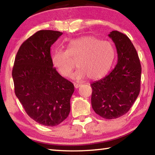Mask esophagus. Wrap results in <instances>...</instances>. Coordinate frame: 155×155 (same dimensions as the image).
<instances>
[{
	"instance_id": "1",
	"label": "esophagus",
	"mask_w": 155,
	"mask_h": 155,
	"mask_svg": "<svg viewBox=\"0 0 155 155\" xmlns=\"http://www.w3.org/2000/svg\"><path fill=\"white\" fill-rule=\"evenodd\" d=\"M74 87H75V88H78V87H79L80 86H81V84L74 83Z\"/></svg>"
}]
</instances>
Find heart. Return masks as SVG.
Segmentation results:
<instances>
[{"instance_id":"1","label":"heart","mask_w":155,"mask_h":155,"mask_svg":"<svg viewBox=\"0 0 155 155\" xmlns=\"http://www.w3.org/2000/svg\"><path fill=\"white\" fill-rule=\"evenodd\" d=\"M115 49L111 42L93 36H84L69 41L66 51L57 49L51 56L52 64L64 77H70L77 61V79L95 80L105 75L115 58ZM73 61H72L71 59Z\"/></svg>"}]
</instances>
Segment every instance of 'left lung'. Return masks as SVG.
Here are the masks:
<instances>
[{
  "label": "left lung",
  "instance_id": "left-lung-1",
  "mask_svg": "<svg viewBox=\"0 0 155 155\" xmlns=\"http://www.w3.org/2000/svg\"><path fill=\"white\" fill-rule=\"evenodd\" d=\"M117 62L109 74L91 84V106L103 118H117L129 111L140 91L141 67L137 51L128 37L113 31Z\"/></svg>",
  "mask_w": 155,
  "mask_h": 155
}]
</instances>
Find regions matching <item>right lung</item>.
Returning a JSON list of instances; mask_svg holds the SVG:
<instances>
[{
	"label": "right lung",
	"instance_id": "1",
	"mask_svg": "<svg viewBox=\"0 0 155 155\" xmlns=\"http://www.w3.org/2000/svg\"><path fill=\"white\" fill-rule=\"evenodd\" d=\"M63 33L36 32L20 46L12 70L15 96L31 118L54 127L68 117L74 85L61 77L51 61V47Z\"/></svg>",
	"mask_w": 155,
	"mask_h": 155
}]
</instances>
